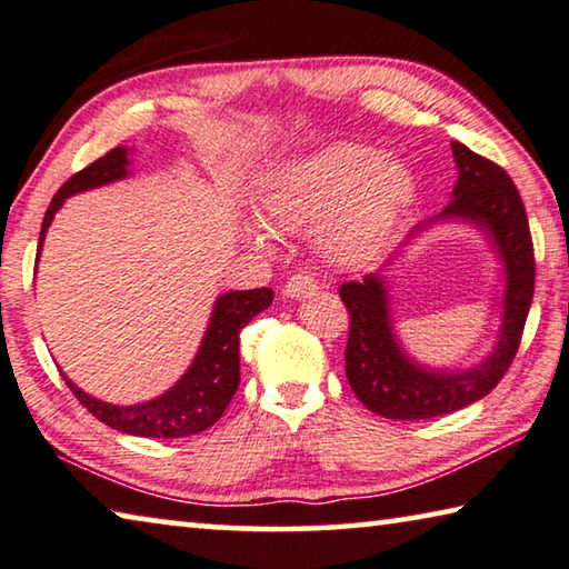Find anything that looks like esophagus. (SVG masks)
I'll return each mask as SVG.
<instances>
[{"instance_id":"obj_1","label":"esophagus","mask_w":569,"mask_h":569,"mask_svg":"<svg viewBox=\"0 0 569 569\" xmlns=\"http://www.w3.org/2000/svg\"><path fill=\"white\" fill-rule=\"evenodd\" d=\"M317 288H319L317 281H313L309 273H296L286 281L283 296L286 299H303V296H311Z\"/></svg>"}]
</instances>
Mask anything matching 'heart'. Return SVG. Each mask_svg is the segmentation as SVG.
Segmentation results:
<instances>
[{
    "instance_id": "heart-1",
    "label": "heart",
    "mask_w": 569,
    "mask_h": 569,
    "mask_svg": "<svg viewBox=\"0 0 569 569\" xmlns=\"http://www.w3.org/2000/svg\"><path fill=\"white\" fill-rule=\"evenodd\" d=\"M412 171L365 143H331L270 169L258 189L260 220L278 232L317 228L331 263L359 266L375 256L410 202ZM252 246L258 230L246 228Z\"/></svg>"
}]
</instances>
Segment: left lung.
<instances>
[{
  "label": "left lung",
  "mask_w": 569,
  "mask_h": 569,
  "mask_svg": "<svg viewBox=\"0 0 569 569\" xmlns=\"http://www.w3.org/2000/svg\"><path fill=\"white\" fill-rule=\"evenodd\" d=\"M450 149L458 167L450 202L436 218L412 228L402 247L443 221H463L479 229L502 263V327L495 349L479 366L466 370L428 368L403 351L393 331L391 295L383 270L399 257L401 248L380 273L341 286L339 296L351 319L345 351L347 380L367 410L390 420L438 418L486 398L517 355L535 296V250L519 189L507 171L463 143L453 141Z\"/></svg>",
  "instance_id": "left-lung-1"
}]
</instances>
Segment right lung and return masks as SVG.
I'll use <instances>...</instances> for the list:
<instances>
[{"label": "right lung", "instance_id": "add662e5", "mask_svg": "<svg viewBox=\"0 0 569 569\" xmlns=\"http://www.w3.org/2000/svg\"><path fill=\"white\" fill-rule=\"evenodd\" d=\"M131 174V149L116 147L93 164L86 167L68 179L52 197L42 218L38 260L42 252L44 232L56 220V212L66 204L68 197L88 192V189L106 187L121 182ZM273 303L270 288H252V291H230L214 299L210 321H207L200 349L187 367V372L169 387L167 392L157 395L154 400L139 405H113L103 402L80 390L68 380L66 385L73 390L76 398L93 412L108 428L129 432L139 438H184L202 432L222 418L232 395L240 385V331L252 317L266 311Z\"/></svg>", "mask_w": 569, "mask_h": 569}]
</instances>
